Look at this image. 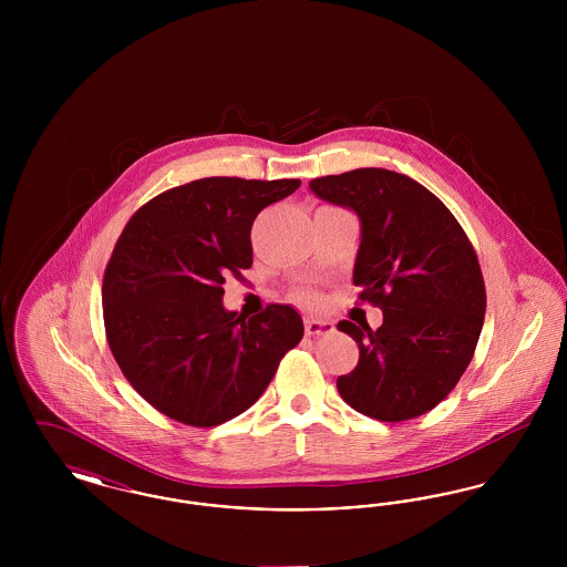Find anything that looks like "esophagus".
Returning <instances> with one entry per match:
<instances>
[{"label": "esophagus", "mask_w": 567, "mask_h": 567, "mask_svg": "<svg viewBox=\"0 0 567 567\" xmlns=\"http://www.w3.org/2000/svg\"><path fill=\"white\" fill-rule=\"evenodd\" d=\"M333 331V324L319 319H306V333L308 336H327Z\"/></svg>", "instance_id": "esophagus-1"}]
</instances>
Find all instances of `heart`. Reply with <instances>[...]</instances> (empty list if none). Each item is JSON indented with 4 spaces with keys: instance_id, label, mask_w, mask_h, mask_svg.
I'll return each instance as SVG.
<instances>
[{
    "instance_id": "1",
    "label": "heart",
    "mask_w": 567,
    "mask_h": 567,
    "mask_svg": "<svg viewBox=\"0 0 567 567\" xmlns=\"http://www.w3.org/2000/svg\"><path fill=\"white\" fill-rule=\"evenodd\" d=\"M297 299H299L301 303H317V301H319V297H317V293H312V291H299Z\"/></svg>"
}]
</instances>
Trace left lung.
I'll list each match as a JSON object with an SVG mask.
<instances>
[{
	"instance_id": "left-lung-1",
	"label": "left lung",
	"mask_w": 567,
	"mask_h": 567,
	"mask_svg": "<svg viewBox=\"0 0 567 567\" xmlns=\"http://www.w3.org/2000/svg\"><path fill=\"white\" fill-rule=\"evenodd\" d=\"M321 199L361 218L352 282L382 324L340 321L359 363L338 378L352 410L386 423L440 404L470 365L485 323V280L476 250L453 213L404 174L359 167L310 183Z\"/></svg>"
}]
</instances>
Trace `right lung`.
<instances>
[{"label": "right lung", "instance_id": "add662e5", "mask_svg": "<svg viewBox=\"0 0 567 567\" xmlns=\"http://www.w3.org/2000/svg\"><path fill=\"white\" fill-rule=\"evenodd\" d=\"M299 185L202 178L127 220L104 271L106 340L123 377L165 416L215 427L243 414L303 338L291 306L246 319L220 303L225 278L252 266L255 218Z\"/></svg>", "mask_w": 567, "mask_h": 567}]
</instances>
